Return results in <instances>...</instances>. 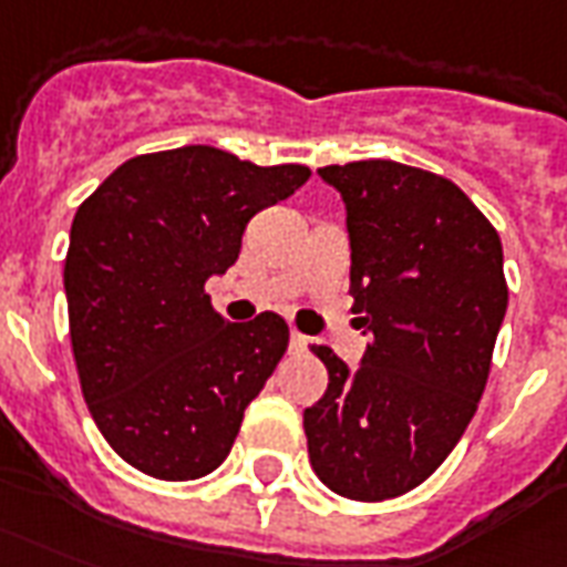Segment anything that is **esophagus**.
Masks as SVG:
<instances>
[{
    "label": "esophagus",
    "instance_id": "1",
    "mask_svg": "<svg viewBox=\"0 0 567 567\" xmlns=\"http://www.w3.org/2000/svg\"><path fill=\"white\" fill-rule=\"evenodd\" d=\"M306 346H309V337H303V333H291V351H306Z\"/></svg>",
    "mask_w": 567,
    "mask_h": 567
}]
</instances>
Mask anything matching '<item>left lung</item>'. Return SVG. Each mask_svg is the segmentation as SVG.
<instances>
[{"label": "left lung", "mask_w": 567, "mask_h": 567, "mask_svg": "<svg viewBox=\"0 0 567 567\" xmlns=\"http://www.w3.org/2000/svg\"><path fill=\"white\" fill-rule=\"evenodd\" d=\"M348 209L351 297L372 342L348 369L327 346L303 412L309 463L337 496L384 502L447 460L489 379L507 309L502 240L463 188L388 158L318 171Z\"/></svg>", "instance_id": "1"}]
</instances>
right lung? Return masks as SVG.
Masks as SVG:
<instances>
[{
	"label": "right lung",
	"mask_w": 567,
	"mask_h": 567,
	"mask_svg": "<svg viewBox=\"0 0 567 567\" xmlns=\"http://www.w3.org/2000/svg\"><path fill=\"white\" fill-rule=\"evenodd\" d=\"M309 174L179 146L123 162L74 213L62 276L78 379L104 442L137 472L195 481L230 454L288 324L225 321L204 285L237 261L251 216Z\"/></svg>",
	"instance_id": "add662e5"
}]
</instances>
